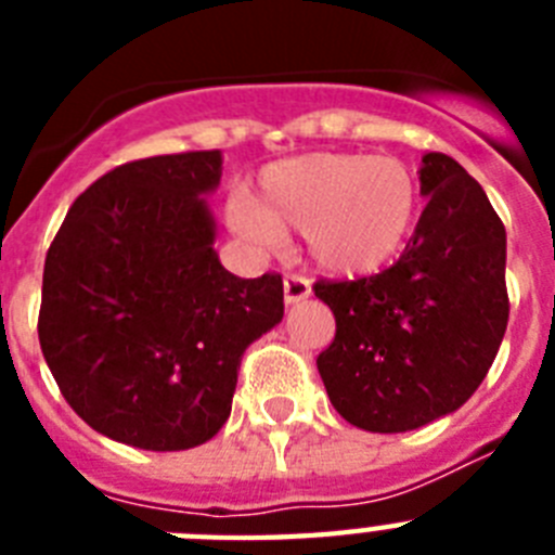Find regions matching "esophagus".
Masks as SVG:
<instances>
[{"mask_svg":"<svg viewBox=\"0 0 555 555\" xmlns=\"http://www.w3.org/2000/svg\"><path fill=\"white\" fill-rule=\"evenodd\" d=\"M308 294H311V283L300 278V274H288L286 281H283V302L286 306H297V302L306 300Z\"/></svg>","mask_w":555,"mask_h":555,"instance_id":"obj_1","label":"esophagus"}]
</instances>
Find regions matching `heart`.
<instances>
[{
    "label": "heart",
    "instance_id": "b5f03b06",
    "mask_svg": "<svg viewBox=\"0 0 555 555\" xmlns=\"http://www.w3.org/2000/svg\"><path fill=\"white\" fill-rule=\"evenodd\" d=\"M416 219V183L403 160L358 152H308L263 166L235 228L263 244L302 233L317 269L375 274L400 255Z\"/></svg>",
    "mask_w": 555,
    "mask_h": 555
}]
</instances>
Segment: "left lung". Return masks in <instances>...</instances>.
<instances>
[{"mask_svg":"<svg viewBox=\"0 0 555 555\" xmlns=\"http://www.w3.org/2000/svg\"><path fill=\"white\" fill-rule=\"evenodd\" d=\"M416 175L428 205L400 261L313 286L336 317L317 370L333 409L370 434H405L459 411L508 322L506 228L487 191L442 152H425Z\"/></svg>","mask_w":555,"mask_h":555,"instance_id":"1","label":"left lung"}]
</instances>
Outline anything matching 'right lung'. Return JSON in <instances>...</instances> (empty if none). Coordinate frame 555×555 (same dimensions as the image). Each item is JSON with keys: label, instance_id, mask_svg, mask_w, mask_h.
<instances>
[{"label": "right lung", "instance_id": "right-lung-1", "mask_svg": "<svg viewBox=\"0 0 555 555\" xmlns=\"http://www.w3.org/2000/svg\"><path fill=\"white\" fill-rule=\"evenodd\" d=\"M222 152L132 160L88 185L43 263L38 338L82 423L189 450L230 416L242 356L283 320L281 274L235 278L208 199Z\"/></svg>", "mask_w": 555, "mask_h": 555}]
</instances>
